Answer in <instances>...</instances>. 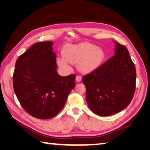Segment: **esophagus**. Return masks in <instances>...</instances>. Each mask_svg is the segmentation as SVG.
<instances>
[{
	"mask_svg": "<svg viewBox=\"0 0 150 150\" xmlns=\"http://www.w3.org/2000/svg\"><path fill=\"white\" fill-rule=\"evenodd\" d=\"M81 79H82V77H81L80 75H77V77H76V81H77V82H80Z\"/></svg>",
	"mask_w": 150,
	"mask_h": 150,
	"instance_id": "obj_1",
	"label": "esophagus"
}]
</instances>
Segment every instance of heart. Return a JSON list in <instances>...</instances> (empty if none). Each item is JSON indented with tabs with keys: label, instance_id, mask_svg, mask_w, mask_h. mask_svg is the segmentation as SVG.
Segmentation results:
<instances>
[{
	"label": "heart",
	"instance_id": "1",
	"mask_svg": "<svg viewBox=\"0 0 150 150\" xmlns=\"http://www.w3.org/2000/svg\"><path fill=\"white\" fill-rule=\"evenodd\" d=\"M63 55L57 57L59 67L65 71L71 68V63H79L81 71L88 73L99 67L105 59V52L95 45L83 42L75 45H68L63 49Z\"/></svg>",
	"mask_w": 150,
	"mask_h": 150
}]
</instances>
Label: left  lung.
Masks as SVG:
<instances>
[{
  "mask_svg": "<svg viewBox=\"0 0 150 150\" xmlns=\"http://www.w3.org/2000/svg\"><path fill=\"white\" fill-rule=\"evenodd\" d=\"M115 42V55L83 77L88 107L100 116L124 110L132 100L136 90L135 65L126 47Z\"/></svg>",
  "mask_w": 150,
  "mask_h": 150,
  "instance_id": "left-lung-1",
  "label": "left lung"
}]
</instances>
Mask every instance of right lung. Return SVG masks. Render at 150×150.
<instances>
[{
    "label": "right lung",
    "instance_id": "obj_1",
    "mask_svg": "<svg viewBox=\"0 0 150 150\" xmlns=\"http://www.w3.org/2000/svg\"><path fill=\"white\" fill-rule=\"evenodd\" d=\"M52 42L35 43L18 58L13 87L22 108L33 117L46 120L63 108L75 83V75L57 72Z\"/></svg>",
    "mask_w": 150,
    "mask_h": 150
}]
</instances>
